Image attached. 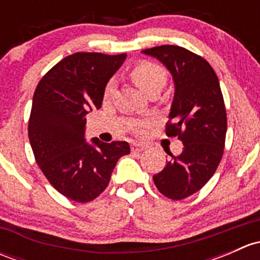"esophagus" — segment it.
<instances>
[{
    "label": "esophagus",
    "instance_id": "34e87169",
    "mask_svg": "<svg viewBox=\"0 0 260 260\" xmlns=\"http://www.w3.org/2000/svg\"><path fill=\"white\" fill-rule=\"evenodd\" d=\"M145 148H146V147L140 145V143H133V145L131 146V149H132V152H141V151H143Z\"/></svg>",
    "mask_w": 260,
    "mask_h": 260
}]
</instances>
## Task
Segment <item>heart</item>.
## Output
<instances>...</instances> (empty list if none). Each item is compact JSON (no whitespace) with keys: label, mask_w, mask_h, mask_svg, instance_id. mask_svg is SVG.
<instances>
[{"label":"heart","mask_w":260,"mask_h":260,"mask_svg":"<svg viewBox=\"0 0 260 260\" xmlns=\"http://www.w3.org/2000/svg\"><path fill=\"white\" fill-rule=\"evenodd\" d=\"M131 78L146 94L153 89H162L166 84V72L161 67L152 64V62H141V64L136 65L131 70ZM113 88L114 83L109 81L108 85L106 86V91H104L106 96L111 95Z\"/></svg>","instance_id":"1"}]
</instances>
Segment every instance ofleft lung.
<instances>
[{
  "label": "left lung",
  "mask_w": 260,
  "mask_h": 260,
  "mask_svg": "<svg viewBox=\"0 0 260 260\" xmlns=\"http://www.w3.org/2000/svg\"><path fill=\"white\" fill-rule=\"evenodd\" d=\"M166 67L175 85L166 135L177 136L183 149L153 181L159 192L182 200L198 192L216 171L226 135V112L219 79L208 61L181 46L143 50Z\"/></svg>",
  "instance_id": "1"
}]
</instances>
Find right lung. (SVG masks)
<instances>
[{
	"label": "right lung",
	"mask_w": 260,
	"mask_h": 260,
	"mask_svg": "<svg viewBox=\"0 0 260 260\" xmlns=\"http://www.w3.org/2000/svg\"><path fill=\"white\" fill-rule=\"evenodd\" d=\"M127 54L75 52L45 74L32 98L28 138L49 182L78 203L98 198L118 159L131 152L127 142H86L85 115L102 107L109 79Z\"/></svg>",
	"instance_id": "1"
}]
</instances>
